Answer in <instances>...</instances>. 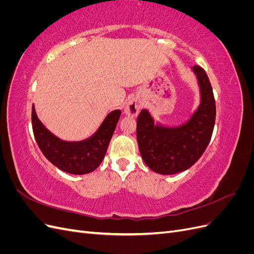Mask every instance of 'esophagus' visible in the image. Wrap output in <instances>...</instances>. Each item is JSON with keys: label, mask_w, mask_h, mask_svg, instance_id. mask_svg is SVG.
Listing matches in <instances>:
<instances>
[{"label": "esophagus", "mask_w": 254, "mask_h": 254, "mask_svg": "<svg viewBox=\"0 0 254 254\" xmlns=\"http://www.w3.org/2000/svg\"><path fill=\"white\" fill-rule=\"evenodd\" d=\"M141 107H142L141 102L137 101L136 98L130 99V101L128 102V104L126 105L125 113L127 115H130V117H135V115H137V113L140 112Z\"/></svg>", "instance_id": "1"}]
</instances>
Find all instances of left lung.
<instances>
[{"label": "left lung", "mask_w": 254, "mask_h": 254, "mask_svg": "<svg viewBox=\"0 0 254 254\" xmlns=\"http://www.w3.org/2000/svg\"><path fill=\"white\" fill-rule=\"evenodd\" d=\"M193 71L200 87V105L186 124L177 127L155 125L143 109L136 121V139L145 164L161 175L187 171L202 156L213 133L216 106L209 77L202 67Z\"/></svg>", "instance_id": "8db88e82"}]
</instances>
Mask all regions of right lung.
<instances>
[{"mask_svg": "<svg viewBox=\"0 0 254 254\" xmlns=\"http://www.w3.org/2000/svg\"><path fill=\"white\" fill-rule=\"evenodd\" d=\"M121 117V110L110 112L97 131L87 140L66 142L58 139L38 119L32 109V124L35 140L52 164L73 175H84L95 171L103 162L113 132Z\"/></svg>", "mask_w": 254, "mask_h": 254, "instance_id": "add662e5", "label": "right lung"}]
</instances>
